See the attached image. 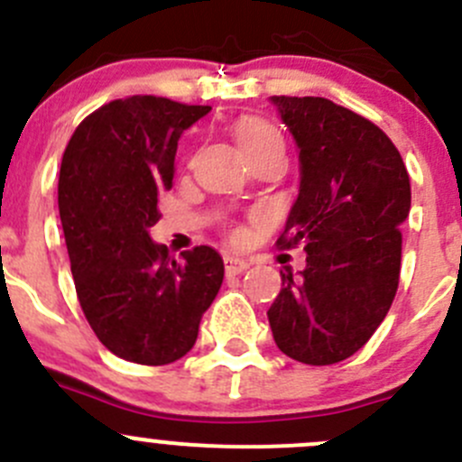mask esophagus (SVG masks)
Returning a JSON list of instances; mask_svg holds the SVG:
<instances>
[{"instance_id": "obj_1", "label": "esophagus", "mask_w": 462, "mask_h": 462, "mask_svg": "<svg viewBox=\"0 0 462 462\" xmlns=\"http://www.w3.org/2000/svg\"><path fill=\"white\" fill-rule=\"evenodd\" d=\"M225 269H226V273H229V276H236V273L246 272V269H249V263H246V260H242V258H237V255H226Z\"/></svg>"}]
</instances>
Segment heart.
<instances>
[{
	"mask_svg": "<svg viewBox=\"0 0 462 462\" xmlns=\"http://www.w3.org/2000/svg\"><path fill=\"white\" fill-rule=\"evenodd\" d=\"M233 136H236L237 145L242 148V152L251 154L260 148H267L272 143H282V136L272 123L263 121V118L255 116H245L236 123L233 127Z\"/></svg>",
	"mask_w": 462,
	"mask_h": 462,
	"instance_id": "heart-1",
	"label": "heart"
}]
</instances>
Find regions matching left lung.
Wrapping results in <instances>:
<instances>
[{
    "instance_id": "1",
    "label": "left lung",
    "mask_w": 462,
    "mask_h": 462,
    "mask_svg": "<svg viewBox=\"0 0 462 462\" xmlns=\"http://www.w3.org/2000/svg\"><path fill=\"white\" fill-rule=\"evenodd\" d=\"M272 100L300 159L299 198L276 245H303L308 264L300 276L281 272L269 326L287 357L330 366L366 346L395 299L409 172L393 141L362 114L321 96Z\"/></svg>"
}]
</instances>
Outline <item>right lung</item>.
<instances>
[{
    "label": "right lung",
    "mask_w": 462,
    "mask_h": 462,
    "mask_svg": "<svg viewBox=\"0 0 462 462\" xmlns=\"http://www.w3.org/2000/svg\"><path fill=\"white\" fill-rule=\"evenodd\" d=\"M211 112L162 96H127L91 112L67 143L58 208L76 294L100 344L125 362L166 366L195 346L225 278L211 246L172 258L150 240L172 189L177 141Z\"/></svg>",
    "instance_id": "1"
}]
</instances>
